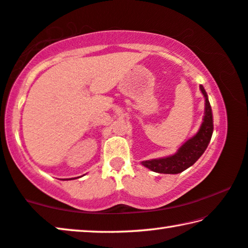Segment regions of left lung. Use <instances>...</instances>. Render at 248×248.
<instances>
[{
	"instance_id": "8db88e82",
	"label": "left lung",
	"mask_w": 248,
	"mask_h": 248,
	"mask_svg": "<svg viewBox=\"0 0 248 248\" xmlns=\"http://www.w3.org/2000/svg\"><path fill=\"white\" fill-rule=\"evenodd\" d=\"M199 88H201L206 101L205 116L202 119L204 121H202L201 129L193 138L187 140L172 156L142 161V165L149 168L150 170L159 173H179L195 164L198 158L204 154L210 139H212L214 124L212 108H210V103L207 98L205 89L202 86H199Z\"/></svg>"
}]
</instances>
